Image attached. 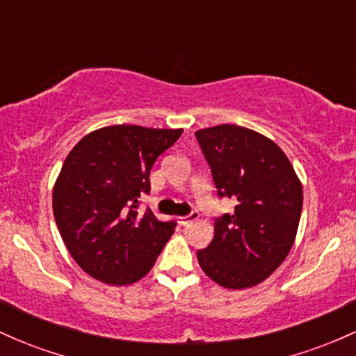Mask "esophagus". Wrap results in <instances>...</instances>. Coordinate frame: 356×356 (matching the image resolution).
<instances>
[{"mask_svg":"<svg viewBox=\"0 0 356 356\" xmlns=\"http://www.w3.org/2000/svg\"><path fill=\"white\" fill-rule=\"evenodd\" d=\"M197 218H199V212L192 211L191 214H187V216H181V218H179V222H181L182 226H187V224L192 222V220H195Z\"/></svg>","mask_w":356,"mask_h":356,"instance_id":"1","label":"esophagus"}]
</instances>
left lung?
I'll return each mask as SVG.
<instances>
[{
  "label": "left lung",
  "mask_w": 356,
  "mask_h": 356,
  "mask_svg": "<svg viewBox=\"0 0 356 356\" xmlns=\"http://www.w3.org/2000/svg\"><path fill=\"white\" fill-rule=\"evenodd\" d=\"M219 197L236 202L214 222V239L197 261L212 281L229 289L263 283L295 243L303 187L291 162L271 138L222 124L195 132Z\"/></svg>",
  "instance_id": "left-lung-1"
}]
</instances>
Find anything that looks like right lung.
I'll return each instance as SVG.
<instances>
[{
    "label": "right lung",
    "instance_id": "right-lung-1",
    "mask_svg": "<svg viewBox=\"0 0 356 356\" xmlns=\"http://www.w3.org/2000/svg\"><path fill=\"white\" fill-rule=\"evenodd\" d=\"M182 129L110 125L93 130L65 159L53 187V214L76 264L105 284L142 280L175 229L138 202L150 169Z\"/></svg>",
    "mask_w": 356,
    "mask_h": 356
}]
</instances>
